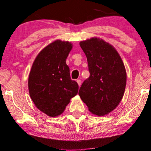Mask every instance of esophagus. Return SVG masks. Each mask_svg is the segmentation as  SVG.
<instances>
[{"label":"esophagus","mask_w":151,"mask_h":151,"mask_svg":"<svg viewBox=\"0 0 151 151\" xmlns=\"http://www.w3.org/2000/svg\"><path fill=\"white\" fill-rule=\"evenodd\" d=\"M77 82L78 85H79V86L80 87V86H81V80H80V79H77Z\"/></svg>","instance_id":"esophagus-1"}]
</instances>
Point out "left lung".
I'll return each instance as SVG.
<instances>
[{"instance_id":"left-lung-1","label":"left lung","mask_w":151,"mask_h":151,"mask_svg":"<svg viewBox=\"0 0 151 151\" xmlns=\"http://www.w3.org/2000/svg\"><path fill=\"white\" fill-rule=\"evenodd\" d=\"M87 57L90 77L79 94L92 114L104 116L119 105L125 91L126 72L121 57L112 45L92 37L79 43Z\"/></svg>"}]
</instances>
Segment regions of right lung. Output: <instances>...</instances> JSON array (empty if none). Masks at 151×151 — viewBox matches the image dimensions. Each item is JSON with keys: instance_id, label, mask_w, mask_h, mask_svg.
I'll use <instances>...</instances> for the list:
<instances>
[{"instance_id": "right-lung-1", "label": "right lung", "mask_w": 151, "mask_h": 151, "mask_svg": "<svg viewBox=\"0 0 151 151\" xmlns=\"http://www.w3.org/2000/svg\"><path fill=\"white\" fill-rule=\"evenodd\" d=\"M72 44L56 40L44 47L32 64L28 78L29 96L39 110L54 117L61 114L79 86L66 64Z\"/></svg>"}]
</instances>
